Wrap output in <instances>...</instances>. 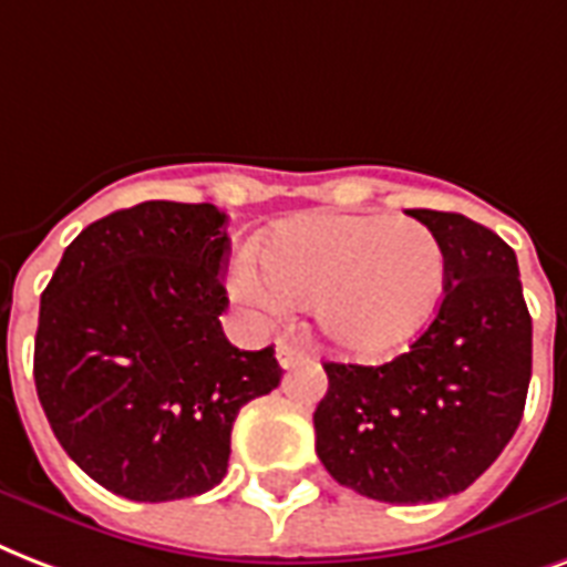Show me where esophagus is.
Here are the masks:
<instances>
[{"instance_id": "esophagus-1", "label": "esophagus", "mask_w": 567, "mask_h": 567, "mask_svg": "<svg viewBox=\"0 0 567 567\" xmlns=\"http://www.w3.org/2000/svg\"><path fill=\"white\" fill-rule=\"evenodd\" d=\"M275 358H278V363L284 370H289V367H296L298 361H305L307 352L301 349V343H296V340H278V346H275Z\"/></svg>"}]
</instances>
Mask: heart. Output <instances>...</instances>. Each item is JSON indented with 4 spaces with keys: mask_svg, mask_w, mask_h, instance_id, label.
Listing matches in <instances>:
<instances>
[{
    "mask_svg": "<svg viewBox=\"0 0 567 567\" xmlns=\"http://www.w3.org/2000/svg\"><path fill=\"white\" fill-rule=\"evenodd\" d=\"M227 275L236 301L278 316L316 305V322L337 349L358 358L399 352L432 322L446 260L437 236L414 218L307 213L278 224L260 251Z\"/></svg>",
    "mask_w": 567,
    "mask_h": 567,
    "instance_id": "heart-1",
    "label": "heart"
}]
</instances>
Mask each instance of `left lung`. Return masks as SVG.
<instances>
[{
	"mask_svg": "<svg viewBox=\"0 0 567 567\" xmlns=\"http://www.w3.org/2000/svg\"><path fill=\"white\" fill-rule=\"evenodd\" d=\"M443 248L437 313L381 367L324 363L316 455L379 503H434L471 488L512 441L533 375V319L517 257L458 213L408 209Z\"/></svg>",
	"mask_w": 567,
	"mask_h": 567,
	"instance_id": "8db88e82",
	"label": "left lung"
}]
</instances>
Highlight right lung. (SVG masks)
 I'll list each match as a JSON object with an SVG mask.
<instances>
[{
    "label": "right lung",
    "instance_id": "right-lung-1",
    "mask_svg": "<svg viewBox=\"0 0 567 567\" xmlns=\"http://www.w3.org/2000/svg\"><path fill=\"white\" fill-rule=\"evenodd\" d=\"M213 204L144 200L87 224L41 296L34 388L70 458L135 503L215 488L239 408L280 384L275 349L224 337L230 239Z\"/></svg>",
    "mask_w": 567,
    "mask_h": 567
}]
</instances>
